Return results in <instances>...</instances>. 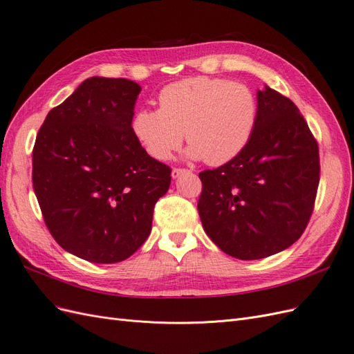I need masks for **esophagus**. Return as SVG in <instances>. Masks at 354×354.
Instances as JSON below:
<instances>
[{
    "mask_svg": "<svg viewBox=\"0 0 354 354\" xmlns=\"http://www.w3.org/2000/svg\"><path fill=\"white\" fill-rule=\"evenodd\" d=\"M186 169L183 168H173L171 169V176H173V178H178L181 174H185Z\"/></svg>",
    "mask_w": 354,
    "mask_h": 354,
    "instance_id": "34e87169",
    "label": "esophagus"
}]
</instances>
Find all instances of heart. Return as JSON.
<instances>
[{
    "mask_svg": "<svg viewBox=\"0 0 354 354\" xmlns=\"http://www.w3.org/2000/svg\"><path fill=\"white\" fill-rule=\"evenodd\" d=\"M257 122L259 99L248 85L198 77L168 85L159 94V109H138L131 127L158 160L173 156L186 133L187 158L221 165L243 151Z\"/></svg>",
    "mask_w": 354,
    "mask_h": 354,
    "instance_id": "b5f03b06",
    "label": "heart"
}]
</instances>
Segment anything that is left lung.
<instances>
[{"label": "left lung", "mask_w": 354, "mask_h": 354, "mask_svg": "<svg viewBox=\"0 0 354 354\" xmlns=\"http://www.w3.org/2000/svg\"><path fill=\"white\" fill-rule=\"evenodd\" d=\"M259 122L243 151L202 171L198 211L218 248L260 260L289 248L312 216L319 186V149L297 106L264 85Z\"/></svg>", "instance_id": "obj_1"}]
</instances>
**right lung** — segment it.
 Returning a JSON list of instances; mask_svg holds the SVG:
<instances>
[{"instance_id": "obj_1", "label": "right lung", "mask_w": 354, "mask_h": 354, "mask_svg": "<svg viewBox=\"0 0 354 354\" xmlns=\"http://www.w3.org/2000/svg\"><path fill=\"white\" fill-rule=\"evenodd\" d=\"M142 87L91 77L51 109L32 152V183L44 221L63 250L120 263L145 243L171 169L133 133Z\"/></svg>"}]
</instances>
